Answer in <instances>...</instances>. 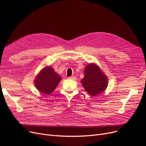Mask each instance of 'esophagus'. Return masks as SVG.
Instances as JSON below:
<instances>
[{
  "label": "esophagus",
  "instance_id": "1",
  "mask_svg": "<svg viewBox=\"0 0 146 146\" xmlns=\"http://www.w3.org/2000/svg\"><path fill=\"white\" fill-rule=\"evenodd\" d=\"M68 79L73 80H76V79H77V78H76V76H71V77H69Z\"/></svg>",
  "mask_w": 146,
  "mask_h": 146
}]
</instances>
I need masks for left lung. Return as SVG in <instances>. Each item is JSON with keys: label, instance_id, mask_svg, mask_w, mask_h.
<instances>
[{"label": "left lung", "instance_id": "left-lung-1", "mask_svg": "<svg viewBox=\"0 0 146 146\" xmlns=\"http://www.w3.org/2000/svg\"><path fill=\"white\" fill-rule=\"evenodd\" d=\"M108 78L98 65L89 64L85 68L81 83L91 96H96L104 92L108 86Z\"/></svg>", "mask_w": 146, "mask_h": 146}]
</instances>
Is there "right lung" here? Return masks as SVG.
Masks as SVG:
<instances>
[{
    "label": "right lung",
    "instance_id": "right-lung-1",
    "mask_svg": "<svg viewBox=\"0 0 146 146\" xmlns=\"http://www.w3.org/2000/svg\"><path fill=\"white\" fill-rule=\"evenodd\" d=\"M61 80L60 76L52 67L47 66L36 76L34 84L38 90L48 95L55 90Z\"/></svg>",
    "mask_w": 146,
    "mask_h": 146
}]
</instances>
